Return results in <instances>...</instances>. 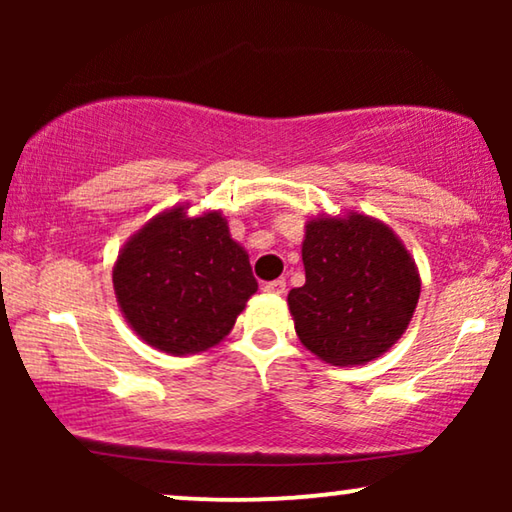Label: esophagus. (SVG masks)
<instances>
[{"label":"esophagus","mask_w":512,"mask_h":512,"mask_svg":"<svg viewBox=\"0 0 512 512\" xmlns=\"http://www.w3.org/2000/svg\"><path fill=\"white\" fill-rule=\"evenodd\" d=\"M265 291L272 293V296H282V293L286 291V282L284 279H275V282L265 284Z\"/></svg>","instance_id":"esophagus-1"}]
</instances>
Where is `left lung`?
<instances>
[{
	"label": "left lung",
	"instance_id": "8db88e82",
	"mask_svg": "<svg viewBox=\"0 0 512 512\" xmlns=\"http://www.w3.org/2000/svg\"><path fill=\"white\" fill-rule=\"evenodd\" d=\"M305 284L289 291L303 345L333 366H363L408 328L422 279L387 223L368 214L314 216L305 223Z\"/></svg>",
	"mask_w": 512,
	"mask_h": 512
}]
</instances>
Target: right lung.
<instances>
[{"instance_id": "1", "label": "right lung", "mask_w": 512, "mask_h": 512, "mask_svg": "<svg viewBox=\"0 0 512 512\" xmlns=\"http://www.w3.org/2000/svg\"><path fill=\"white\" fill-rule=\"evenodd\" d=\"M249 254L221 212L191 216L188 205L144 223L114 263L118 307L146 345L172 356L219 345L254 296Z\"/></svg>"}]
</instances>
